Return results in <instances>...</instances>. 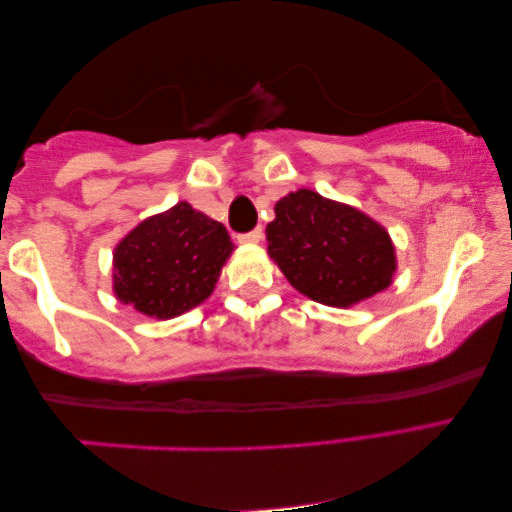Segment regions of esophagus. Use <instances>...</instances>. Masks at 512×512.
Wrapping results in <instances>:
<instances>
[{
    "instance_id": "1",
    "label": "esophagus",
    "mask_w": 512,
    "mask_h": 512,
    "mask_svg": "<svg viewBox=\"0 0 512 512\" xmlns=\"http://www.w3.org/2000/svg\"><path fill=\"white\" fill-rule=\"evenodd\" d=\"M240 242H261L263 240V231L261 229H251L249 233H242L238 236Z\"/></svg>"
}]
</instances>
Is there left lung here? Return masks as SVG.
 I'll use <instances>...</instances> for the list:
<instances>
[{"mask_svg": "<svg viewBox=\"0 0 512 512\" xmlns=\"http://www.w3.org/2000/svg\"><path fill=\"white\" fill-rule=\"evenodd\" d=\"M267 251L286 279L326 306H351L390 286L395 249L383 226L313 190L276 201Z\"/></svg>", "mask_w": 512, "mask_h": 512, "instance_id": "left-lung-1", "label": "left lung"}]
</instances>
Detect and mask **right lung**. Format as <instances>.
Instances as JSON below:
<instances>
[{
    "label": "right lung",
    "instance_id": "right-lung-1",
    "mask_svg": "<svg viewBox=\"0 0 512 512\" xmlns=\"http://www.w3.org/2000/svg\"><path fill=\"white\" fill-rule=\"evenodd\" d=\"M231 249L220 222L181 201L115 247V295L149 317H177L211 295Z\"/></svg>",
    "mask_w": 512,
    "mask_h": 512
}]
</instances>
